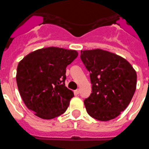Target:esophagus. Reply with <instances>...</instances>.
<instances>
[{"mask_svg": "<svg viewBox=\"0 0 149 149\" xmlns=\"http://www.w3.org/2000/svg\"><path fill=\"white\" fill-rule=\"evenodd\" d=\"M75 93H76V94H79L80 93V90L79 89H77V90L75 91Z\"/></svg>", "mask_w": 149, "mask_h": 149, "instance_id": "34e87169", "label": "esophagus"}]
</instances>
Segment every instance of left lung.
Returning <instances> with one entry per match:
<instances>
[{"instance_id": "left-lung-1", "label": "left lung", "mask_w": 149, "mask_h": 149, "mask_svg": "<svg viewBox=\"0 0 149 149\" xmlns=\"http://www.w3.org/2000/svg\"><path fill=\"white\" fill-rule=\"evenodd\" d=\"M90 72L92 93L84 100L89 116L102 121L121 114L131 101L136 88V73L126 59L106 50L81 51Z\"/></svg>"}]
</instances>
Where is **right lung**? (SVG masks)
<instances>
[{
  "label": "right lung",
  "instance_id": "right-lung-1",
  "mask_svg": "<svg viewBox=\"0 0 149 149\" xmlns=\"http://www.w3.org/2000/svg\"><path fill=\"white\" fill-rule=\"evenodd\" d=\"M77 56L76 50L52 46L32 52L19 61L18 89L35 116L52 119L67 110L74 94L64 84L66 67Z\"/></svg>",
  "mask_w": 149,
  "mask_h": 149
}]
</instances>
